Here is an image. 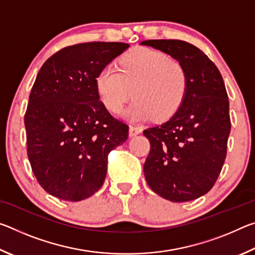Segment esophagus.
I'll return each instance as SVG.
<instances>
[{"instance_id": "esophagus-1", "label": "esophagus", "mask_w": 255, "mask_h": 255, "mask_svg": "<svg viewBox=\"0 0 255 255\" xmlns=\"http://www.w3.org/2000/svg\"><path fill=\"white\" fill-rule=\"evenodd\" d=\"M141 131H143V129H141L140 127H136V126L129 127V136L130 137L136 136V135H138V133H140Z\"/></svg>"}]
</instances>
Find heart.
<instances>
[{
	"mask_svg": "<svg viewBox=\"0 0 255 255\" xmlns=\"http://www.w3.org/2000/svg\"><path fill=\"white\" fill-rule=\"evenodd\" d=\"M183 66L158 50L139 48L124 56L120 70L107 65L99 72L96 86L102 105L118 114L132 96L136 101L125 116L132 122L171 117L187 91Z\"/></svg>",
	"mask_w": 255,
	"mask_h": 255,
	"instance_id": "obj_1",
	"label": "heart"
}]
</instances>
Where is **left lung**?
<instances>
[{
  "instance_id": "1",
  "label": "left lung",
  "mask_w": 255,
  "mask_h": 255,
  "mask_svg": "<svg viewBox=\"0 0 255 255\" xmlns=\"http://www.w3.org/2000/svg\"><path fill=\"white\" fill-rule=\"evenodd\" d=\"M183 66L188 85L169 122L144 130L150 150L146 182L174 202L195 200L214 187L226 158L231 132L230 102L221 72L196 46L182 40H145Z\"/></svg>"
}]
</instances>
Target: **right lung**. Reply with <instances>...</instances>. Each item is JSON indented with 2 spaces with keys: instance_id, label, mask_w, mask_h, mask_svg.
Listing matches in <instances>:
<instances>
[{
  "instance_id": "add662e5",
  "label": "right lung",
  "mask_w": 255,
  "mask_h": 255,
  "mask_svg": "<svg viewBox=\"0 0 255 255\" xmlns=\"http://www.w3.org/2000/svg\"><path fill=\"white\" fill-rule=\"evenodd\" d=\"M129 47L92 41L65 47L37 74L24 115L27 152L37 181L49 195L81 201L102 187L108 154L129 127L100 101L96 79Z\"/></svg>"
}]
</instances>
